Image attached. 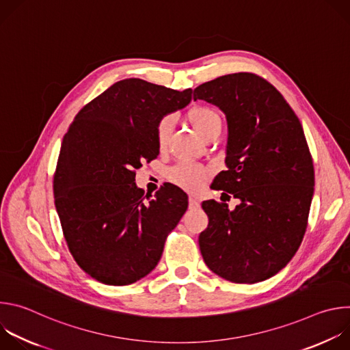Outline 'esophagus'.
Returning <instances> with one entry per match:
<instances>
[{
    "mask_svg": "<svg viewBox=\"0 0 350 350\" xmlns=\"http://www.w3.org/2000/svg\"><path fill=\"white\" fill-rule=\"evenodd\" d=\"M188 202H189V208H199V199L196 198V196H189V199H188Z\"/></svg>",
    "mask_w": 350,
    "mask_h": 350,
    "instance_id": "esophagus-1",
    "label": "esophagus"
}]
</instances>
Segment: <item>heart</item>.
<instances>
[{"label":"heart","mask_w":350,"mask_h":350,"mask_svg":"<svg viewBox=\"0 0 350 350\" xmlns=\"http://www.w3.org/2000/svg\"><path fill=\"white\" fill-rule=\"evenodd\" d=\"M187 119L192 129L201 135L204 139H209L217 137L221 131L223 120L220 113L209 107V105H196L187 112ZM173 130V118L166 115L162 116L155 126V141L159 149L166 148L170 134ZM208 170L204 166H199L195 163L181 162L167 170V178L170 183L176 184L180 188L187 191H199L201 189L206 180H208Z\"/></svg>","instance_id":"heart-1"}]
</instances>
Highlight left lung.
Instances as JSON below:
<instances>
[{"instance_id": "8db88e82", "label": "left lung", "mask_w": 350, "mask_h": 350, "mask_svg": "<svg viewBox=\"0 0 350 350\" xmlns=\"http://www.w3.org/2000/svg\"><path fill=\"white\" fill-rule=\"evenodd\" d=\"M196 99L227 116V170L213 183L241 201L232 212L226 201L202 204L209 217L199 235L202 258L227 281L267 280L289 263L308 228L314 167L302 124L280 91L251 72L198 85Z\"/></svg>"}]
</instances>
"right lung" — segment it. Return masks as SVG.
<instances>
[{
    "label": "right lung",
    "mask_w": 350,
    "mask_h": 350,
    "mask_svg": "<svg viewBox=\"0 0 350 350\" xmlns=\"http://www.w3.org/2000/svg\"><path fill=\"white\" fill-rule=\"evenodd\" d=\"M191 94L120 80L69 126L54 173L55 206L73 259L94 280L129 285L151 273L185 213L188 198L178 187L163 184L151 199L134 177L159 155L157 122L184 108Z\"/></svg>",
    "instance_id": "right-lung-1"
}]
</instances>
